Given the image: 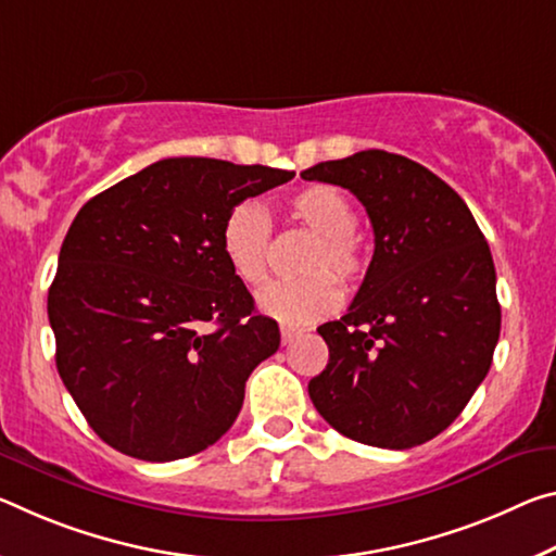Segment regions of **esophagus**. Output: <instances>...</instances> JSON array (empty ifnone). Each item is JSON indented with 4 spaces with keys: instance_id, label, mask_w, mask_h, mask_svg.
<instances>
[{
    "instance_id": "esophagus-1",
    "label": "esophagus",
    "mask_w": 556,
    "mask_h": 556,
    "mask_svg": "<svg viewBox=\"0 0 556 556\" xmlns=\"http://www.w3.org/2000/svg\"><path fill=\"white\" fill-rule=\"evenodd\" d=\"M299 329H294V326H281V343H285V346H289V343H292L296 337H299Z\"/></svg>"
}]
</instances>
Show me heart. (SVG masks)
<instances>
[{
    "label": "heart",
    "instance_id": "b5f03b06",
    "mask_svg": "<svg viewBox=\"0 0 556 556\" xmlns=\"http://www.w3.org/2000/svg\"><path fill=\"white\" fill-rule=\"evenodd\" d=\"M289 215L316 235V244L302 264L306 277L267 287L257 306L285 326H306L339 309L341 287L336 277L349 287L358 285L368 269V254L354 232L358 225L354 205L331 185H306L299 190L289 200ZM269 242L271 217L257 200H244L227 213L219 244L235 277L244 285L260 287L267 279Z\"/></svg>",
    "mask_w": 556,
    "mask_h": 556
}]
</instances>
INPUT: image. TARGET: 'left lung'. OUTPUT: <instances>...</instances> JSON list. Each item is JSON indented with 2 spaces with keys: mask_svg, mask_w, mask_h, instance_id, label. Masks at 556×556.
<instances>
[{
  "mask_svg": "<svg viewBox=\"0 0 556 556\" xmlns=\"http://www.w3.org/2000/svg\"><path fill=\"white\" fill-rule=\"evenodd\" d=\"M366 207L374 260L309 381L321 418L358 443L405 451L451 426L490 371L500 302L490 247L463 198L408 157L361 151L302 173Z\"/></svg>",
  "mask_w": 556,
  "mask_h": 556,
  "instance_id": "left-lung-1",
  "label": "left lung"
}]
</instances>
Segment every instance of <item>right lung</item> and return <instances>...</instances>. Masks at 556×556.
I'll return each mask as SVG.
<instances>
[{
	"instance_id": "1",
	"label": "right lung",
	"mask_w": 556,
	"mask_h": 556,
	"mask_svg": "<svg viewBox=\"0 0 556 556\" xmlns=\"http://www.w3.org/2000/svg\"><path fill=\"white\" fill-rule=\"evenodd\" d=\"M292 178L165 157L78 210L47 309L61 381L103 443L170 463L230 430L279 326L254 312L219 232L235 205Z\"/></svg>"
}]
</instances>
